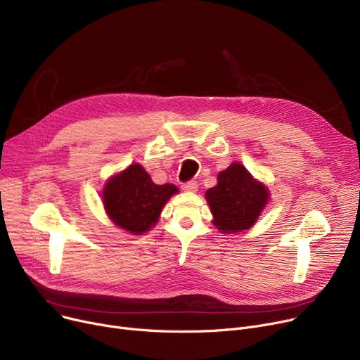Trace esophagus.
<instances>
[{"label": "esophagus", "instance_id": "esophagus-1", "mask_svg": "<svg viewBox=\"0 0 360 360\" xmlns=\"http://www.w3.org/2000/svg\"><path fill=\"white\" fill-rule=\"evenodd\" d=\"M197 188H198V184H197L195 181L185 182V184L182 185V190H184V191H186V193H195V191H197Z\"/></svg>", "mask_w": 360, "mask_h": 360}]
</instances>
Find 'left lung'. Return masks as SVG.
<instances>
[{
	"label": "left lung",
	"instance_id": "obj_1",
	"mask_svg": "<svg viewBox=\"0 0 360 360\" xmlns=\"http://www.w3.org/2000/svg\"><path fill=\"white\" fill-rule=\"evenodd\" d=\"M213 224L221 233L250 231L270 201L269 188L243 165L233 162L217 175L216 186L205 191Z\"/></svg>",
	"mask_w": 360,
	"mask_h": 360
}]
</instances>
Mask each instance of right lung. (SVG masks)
I'll list each match as a JSON object with an SVG mask.
<instances>
[{
    "label": "right lung",
    "instance_id": "obj_1",
    "mask_svg": "<svg viewBox=\"0 0 360 360\" xmlns=\"http://www.w3.org/2000/svg\"><path fill=\"white\" fill-rule=\"evenodd\" d=\"M178 191L174 184H155L140 163H132L105 182L103 209L118 228L141 235L155 228L167 200Z\"/></svg>",
    "mask_w": 360,
    "mask_h": 360
}]
</instances>
